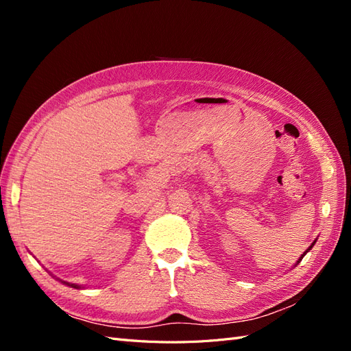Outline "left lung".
Listing matches in <instances>:
<instances>
[{
	"instance_id": "8db88e82",
	"label": "left lung",
	"mask_w": 351,
	"mask_h": 351,
	"mask_svg": "<svg viewBox=\"0 0 351 351\" xmlns=\"http://www.w3.org/2000/svg\"><path fill=\"white\" fill-rule=\"evenodd\" d=\"M315 243H316V240H315V241H313V243H312V244H311V246H309V249H307V250H306V252H304V253H303V254H302V256H300V258H299V261H297V262H295V265H297V263H300V261H302V259H303V256H304V254H306V253H307V252H309V250H311V249H312V247H313V244H315ZM295 265H294V267H295Z\"/></svg>"
}]
</instances>
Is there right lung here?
<instances>
[{"instance_id":"add662e5","label":"right lung","mask_w":351,"mask_h":351,"mask_svg":"<svg viewBox=\"0 0 351 351\" xmlns=\"http://www.w3.org/2000/svg\"><path fill=\"white\" fill-rule=\"evenodd\" d=\"M61 281V280H60ZM62 284H66V285H69V287H73V289H83L82 285H79V284H71V282H66V281H61Z\"/></svg>"}]
</instances>
